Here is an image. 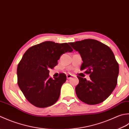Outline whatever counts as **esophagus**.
Segmentation results:
<instances>
[{
	"mask_svg": "<svg viewBox=\"0 0 129 129\" xmlns=\"http://www.w3.org/2000/svg\"><path fill=\"white\" fill-rule=\"evenodd\" d=\"M66 76H67V79H70V78H71L72 77V76L71 74H67Z\"/></svg>",
	"mask_w": 129,
	"mask_h": 129,
	"instance_id": "1",
	"label": "esophagus"
}]
</instances>
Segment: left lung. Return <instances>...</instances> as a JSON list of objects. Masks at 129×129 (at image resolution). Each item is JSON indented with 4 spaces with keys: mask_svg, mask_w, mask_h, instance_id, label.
Here are the masks:
<instances>
[{
    "mask_svg": "<svg viewBox=\"0 0 129 129\" xmlns=\"http://www.w3.org/2000/svg\"><path fill=\"white\" fill-rule=\"evenodd\" d=\"M82 59L81 70L90 75V81L77 76L79 83L75 88L77 98L84 103L96 105L111 94L117 82L119 64L112 50L95 39H86L69 43Z\"/></svg>",
    "mask_w": 129,
    "mask_h": 129,
    "instance_id": "left-lung-1",
    "label": "left lung"
}]
</instances>
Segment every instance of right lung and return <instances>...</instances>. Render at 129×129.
Here are the masks:
<instances>
[{
    "mask_svg": "<svg viewBox=\"0 0 129 129\" xmlns=\"http://www.w3.org/2000/svg\"><path fill=\"white\" fill-rule=\"evenodd\" d=\"M72 51L67 43L46 41L30 47L25 52L17 67L18 85L31 104L44 108L57 101L66 76L62 73L53 79L49 77V70L58 64L62 54Z\"/></svg>",
    "mask_w": 129,
    "mask_h": 129,
    "instance_id": "1",
    "label": "right lung"
}]
</instances>
